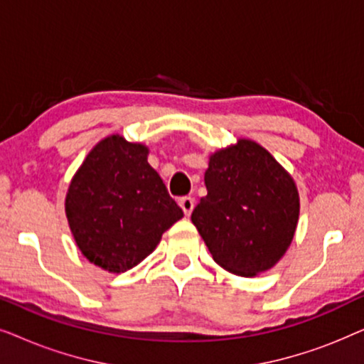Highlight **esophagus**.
Segmentation results:
<instances>
[{
	"label": "esophagus",
	"instance_id": "esophagus-1",
	"mask_svg": "<svg viewBox=\"0 0 364 364\" xmlns=\"http://www.w3.org/2000/svg\"><path fill=\"white\" fill-rule=\"evenodd\" d=\"M178 205L182 207V210H183V213H186V215H191L193 207H196V202H193L192 197H182L181 200H178Z\"/></svg>",
	"mask_w": 364,
	"mask_h": 364
}]
</instances>
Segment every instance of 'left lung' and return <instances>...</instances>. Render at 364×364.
I'll list each match as a JSON object with an SVG mask.
<instances>
[{
  "label": "left lung",
  "instance_id": "1",
  "mask_svg": "<svg viewBox=\"0 0 364 364\" xmlns=\"http://www.w3.org/2000/svg\"><path fill=\"white\" fill-rule=\"evenodd\" d=\"M207 196L192 223L227 272L255 277L285 255L295 235L300 197L290 173L250 139L213 152L205 171Z\"/></svg>",
  "mask_w": 364,
  "mask_h": 364
}]
</instances>
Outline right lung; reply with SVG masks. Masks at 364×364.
Listing matches in <instances>:
<instances>
[{
  "label": "right lung",
  "instance_id": "obj_1",
  "mask_svg": "<svg viewBox=\"0 0 364 364\" xmlns=\"http://www.w3.org/2000/svg\"><path fill=\"white\" fill-rule=\"evenodd\" d=\"M147 154L144 144L112 134L92 147L69 183L66 217L76 245L111 273L139 265L183 217Z\"/></svg>",
  "mask_w": 364,
  "mask_h": 364
}]
</instances>
